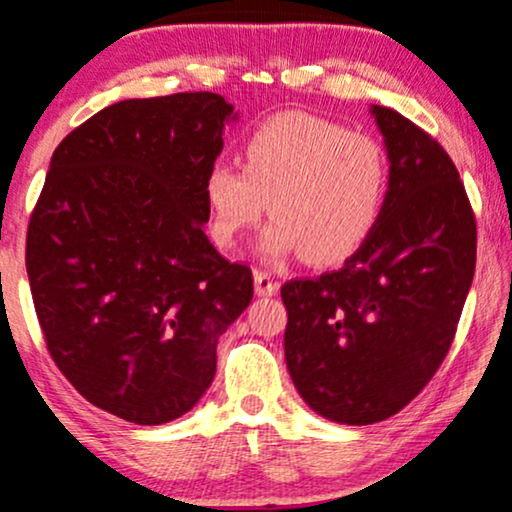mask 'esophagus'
<instances>
[{
	"instance_id": "obj_1",
	"label": "esophagus",
	"mask_w": 512,
	"mask_h": 512,
	"mask_svg": "<svg viewBox=\"0 0 512 512\" xmlns=\"http://www.w3.org/2000/svg\"><path fill=\"white\" fill-rule=\"evenodd\" d=\"M255 291L257 296H274L279 291V284L274 282L272 274L262 272V269H255Z\"/></svg>"
}]
</instances>
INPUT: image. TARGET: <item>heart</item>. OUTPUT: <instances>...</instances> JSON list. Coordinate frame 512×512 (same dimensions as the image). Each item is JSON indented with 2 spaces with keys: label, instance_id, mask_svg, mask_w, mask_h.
<instances>
[{
  "label": "heart",
  "instance_id": "heart-1",
  "mask_svg": "<svg viewBox=\"0 0 512 512\" xmlns=\"http://www.w3.org/2000/svg\"><path fill=\"white\" fill-rule=\"evenodd\" d=\"M389 165L372 136L320 116L286 111L245 140L243 167L218 160L204 177L211 238L233 250L245 230L274 218L267 255L299 252L308 265H340L367 243L384 211Z\"/></svg>",
  "mask_w": 512,
  "mask_h": 512
}]
</instances>
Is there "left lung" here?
I'll list each match as a JSON object with an SVG mask.
<instances>
[{"instance_id":"left-lung-1","label":"left lung","mask_w":512,"mask_h":512,"mask_svg":"<svg viewBox=\"0 0 512 512\" xmlns=\"http://www.w3.org/2000/svg\"><path fill=\"white\" fill-rule=\"evenodd\" d=\"M372 114L391 162L374 233L335 272L282 286L291 379L342 425L391 418L428 386L476 267V218L452 157L398 111Z\"/></svg>"}]
</instances>
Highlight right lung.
<instances>
[{"label": "right lung", "instance_id": "obj_1", "mask_svg": "<svg viewBox=\"0 0 512 512\" xmlns=\"http://www.w3.org/2000/svg\"><path fill=\"white\" fill-rule=\"evenodd\" d=\"M233 106L179 92L111 104L55 148L26 233L46 347L101 411L162 425L192 411L252 269L209 243L204 177Z\"/></svg>", "mask_w": 512, "mask_h": 512}]
</instances>
